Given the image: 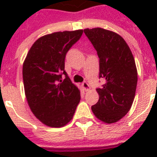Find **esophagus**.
I'll return each instance as SVG.
<instances>
[{
  "label": "esophagus",
  "instance_id": "obj_1",
  "mask_svg": "<svg viewBox=\"0 0 157 157\" xmlns=\"http://www.w3.org/2000/svg\"><path fill=\"white\" fill-rule=\"evenodd\" d=\"M81 86H82V88H83V90L85 91L90 90V86H89V84L87 83V82H86V81H85V82H83Z\"/></svg>",
  "mask_w": 157,
  "mask_h": 157
}]
</instances>
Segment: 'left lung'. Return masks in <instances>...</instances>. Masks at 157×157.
Segmentation results:
<instances>
[{
  "mask_svg": "<svg viewBox=\"0 0 157 157\" xmlns=\"http://www.w3.org/2000/svg\"><path fill=\"white\" fill-rule=\"evenodd\" d=\"M99 58L98 103L91 107L98 120L107 124L117 122L127 114L134 102L138 72L134 56L125 40L112 31L95 28L84 29Z\"/></svg>",
  "mask_w": 157,
  "mask_h": 157,
  "instance_id": "left-lung-1",
  "label": "left lung"
}]
</instances>
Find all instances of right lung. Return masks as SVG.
Masks as SVG:
<instances>
[{
    "instance_id": "obj_1",
    "label": "right lung",
    "mask_w": 157,
    "mask_h": 157,
    "mask_svg": "<svg viewBox=\"0 0 157 157\" xmlns=\"http://www.w3.org/2000/svg\"><path fill=\"white\" fill-rule=\"evenodd\" d=\"M82 33L83 30L65 31L43 36L32 45L24 60L23 79L28 103L34 116L47 126L66 125L80 103V90L67 76L64 62Z\"/></svg>"
}]
</instances>
